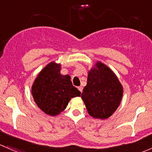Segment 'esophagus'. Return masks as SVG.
<instances>
[{"label":"esophagus","instance_id":"34e87169","mask_svg":"<svg viewBox=\"0 0 152 152\" xmlns=\"http://www.w3.org/2000/svg\"><path fill=\"white\" fill-rule=\"evenodd\" d=\"M78 89H79V90L81 92H82V91H83V87H81V86H80V87H78Z\"/></svg>","mask_w":152,"mask_h":152}]
</instances>
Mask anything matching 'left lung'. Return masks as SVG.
Here are the masks:
<instances>
[{"mask_svg": "<svg viewBox=\"0 0 152 152\" xmlns=\"http://www.w3.org/2000/svg\"><path fill=\"white\" fill-rule=\"evenodd\" d=\"M123 87L116 74L98 61L88 72L87 84L81 98L87 112L97 119H108L120 105Z\"/></svg>", "mask_w": 152, "mask_h": 152, "instance_id": "1", "label": "left lung"}]
</instances>
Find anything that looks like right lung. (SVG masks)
I'll list each match as a JSON object with an SVG mask.
<instances>
[{"label":"right lung","instance_id":"add662e5","mask_svg":"<svg viewBox=\"0 0 152 152\" xmlns=\"http://www.w3.org/2000/svg\"><path fill=\"white\" fill-rule=\"evenodd\" d=\"M61 65L52 62L46 65L32 85V95L38 108L49 116L60 114L71 98L81 92L73 86L69 75L60 73Z\"/></svg>","mask_w":152,"mask_h":152}]
</instances>
